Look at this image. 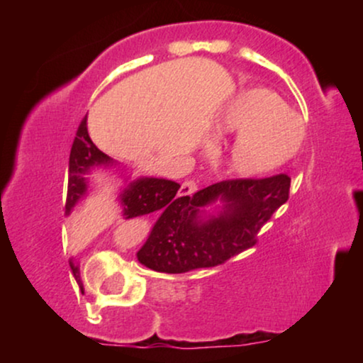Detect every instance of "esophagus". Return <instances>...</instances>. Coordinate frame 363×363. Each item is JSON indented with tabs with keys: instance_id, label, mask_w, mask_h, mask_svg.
I'll list each match as a JSON object with an SVG mask.
<instances>
[{
	"instance_id": "34e87169",
	"label": "esophagus",
	"mask_w": 363,
	"mask_h": 363,
	"mask_svg": "<svg viewBox=\"0 0 363 363\" xmlns=\"http://www.w3.org/2000/svg\"><path fill=\"white\" fill-rule=\"evenodd\" d=\"M196 191H198V184H196V181H186V182H182L181 189H179V194L191 196V194H194Z\"/></svg>"
}]
</instances>
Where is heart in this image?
I'll return each mask as SVG.
<instances>
[{
  "label": "heart",
  "mask_w": 363,
  "mask_h": 363,
  "mask_svg": "<svg viewBox=\"0 0 363 363\" xmlns=\"http://www.w3.org/2000/svg\"><path fill=\"white\" fill-rule=\"evenodd\" d=\"M237 135L225 165L240 177H256L285 165L301 148L306 128L280 95L249 89L225 107L215 124L216 138Z\"/></svg>",
  "instance_id": "1"
}]
</instances>
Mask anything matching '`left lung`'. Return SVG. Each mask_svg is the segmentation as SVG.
<instances>
[{"label":"left lung","instance_id":"1","mask_svg":"<svg viewBox=\"0 0 363 363\" xmlns=\"http://www.w3.org/2000/svg\"><path fill=\"white\" fill-rule=\"evenodd\" d=\"M289 191L290 177L278 174L230 179L186 196L158 216L136 252L138 261L160 273L223 264L256 244L257 232L285 205Z\"/></svg>","mask_w":363,"mask_h":363}]
</instances>
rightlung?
Listing matches in <instances>:
<instances>
[{
    "label": "right lung",
    "instance_id": "add662e5",
    "mask_svg": "<svg viewBox=\"0 0 363 363\" xmlns=\"http://www.w3.org/2000/svg\"><path fill=\"white\" fill-rule=\"evenodd\" d=\"M118 167V162L112 160L109 155L101 152L90 140L89 131H86V118L82 121L78 128L77 136H74L72 153H69V167H68V194H66L65 213L69 215L73 208L86 198L89 194V174L95 169H111ZM181 184L169 181V179L158 177H140L136 181L128 182L123 187L119 194L121 206H123L124 220L136 218L153 211H167L169 208L177 205L181 199L177 191ZM72 272L74 277H78L80 268L74 264V261H69Z\"/></svg>",
    "mask_w": 363,
    "mask_h": 363
}]
</instances>
